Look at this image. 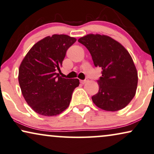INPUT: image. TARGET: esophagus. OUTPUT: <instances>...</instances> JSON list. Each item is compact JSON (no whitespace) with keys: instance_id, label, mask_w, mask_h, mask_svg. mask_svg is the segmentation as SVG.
I'll return each mask as SVG.
<instances>
[{"instance_id":"obj_1","label":"esophagus","mask_w":154,"mask_h":154,"mask_svg":"<svg viewBox=\"0 0 154 154\" xmlns=\"http://www.w3.org/2000/svg\"><path fill=\"white\" fill-rule=\"evenodd\" d=\"M87 81H88L87 79H85V80H81L80 82H81L82 84V85H85V84L86 82H87Z\"/></svg>"}]
</instances>
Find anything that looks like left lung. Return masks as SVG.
<instances>
[{"label":"left lung","instance_id":"obj_1","mask_svg":"<svg viewBox=\"0 0 154 154\" xmlns=\"http://www.w3.org/2000/svg\"><path fill=\"white\" fill-rule=\"evenodd\" d=\"M92 57L95 67L102 68L98 93L92 96L97 107L117 111L130 103L136 94L138 75L132 57L125 47L110 36L88 34L79 38Z\"/></svg>","mask_w":154,"mask_h":154}]
</instances>
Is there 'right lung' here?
I'll use <instances>...</instances> for the list:
<instances>
[{"label": "right lung", "mask_w": 154, "mask_h": 154, "mask_svg": "<svg viewBox=\"0 0 154 154\" xmlns=\"http://www.w3.org/2000/svg\"><path fill=\"white\" fill-rule=\"evenodd\" d=\"M77 39L65 34L46 36L32 47L22 61L18 80L22 94L33 110L44 116L61 113L70 103L78 79L61 77L66 51Z\"/></svg>", "instance_id": "1"}]
</instances>
